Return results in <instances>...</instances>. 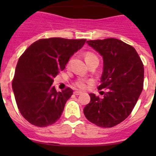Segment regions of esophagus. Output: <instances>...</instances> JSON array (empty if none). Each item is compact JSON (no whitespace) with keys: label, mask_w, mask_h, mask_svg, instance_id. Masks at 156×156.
Returning a JSON list of instances; mask_svg holds the SVG:
<instances>
[{"label":"esophagus","mask_w":156,"mask_h":156,"mask_svg":"<svg viewBox=\"0 0 156 156\" xmlns=\"http://www.w3.org/2000/svg\"><path fill=\"white\" fill-rule=\"evenodd\" d=\"M81 91H79V90H75L74 91V94H75V95H80V94H81Z\"/></svg>","instance_id":"34e87169"}]
</instances>
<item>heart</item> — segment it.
<instances>
[{
  "mask_svg": "<svg viewBox=\"0 0 156 156\" xmlns=\"http://www.w3.org/2000/svg\"><path fill=\"white\" fill-rule=\"evenodd\" d=\"M85 59L87 61V62H90L93 60H99L98 56L95 54L94 53L90 51L86 52L85 53ZM70 65V61L68 62L67 66H69ZM87 81L84 78H78L76 81L75 82V85L77 87L80 88V89H84L86 87H87Z\"/></svg>",
  "mask_w": 156,
  "mask_h": 156,
  "instance_id": "b5f03b06",
  "label": "heart"
}]
</instances>
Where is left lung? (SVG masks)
Listing matches in <instances>:
<instances>
[{
	"label": "left lung",
	"mask_w": 156,
	"mask_h": 156,
	"mask_svg": "<svg viewBox=\"0 0 156 156\" xmlns=\"http://www.w3.org/2000/svg\"><path fill=\"white\" fill-rule=\"evenodd\" d=\"M87 43L103 56V72L99 90L106 89L103 98L90 94L84 108L89 122L101 127H112L133 111L144 87V64L130 45L116 38L90 40Z\"/></svg>",
	"instance_id": "1"
}]
</instances>
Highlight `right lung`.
<instances>
[{
  "label": "right lung",
  "instance_id": "right-lung-1",
  "mask_svg": "<svg viewBox=\"0 0 156 156\" xmlns=\"http://www.w3.org/2000/svg\"><path fill=\"white\" fill-rule=\"evenodd\" d=\"M85 41L86 39L62 37L40 39L20 56L12 87L17 107L30 124L47 127L60 119L73 90L66 87L57 92L52 84Z\"/></svg>",
  "mask_w": 156,
  "mask_h": 156
}]
</instances>
